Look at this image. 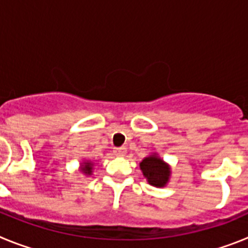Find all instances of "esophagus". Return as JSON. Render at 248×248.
<instances>
[{
	"mask_svg": "<svg viewBox=\"0 0 248 248\" xmlns=\"http://www.w3.org/2000/svg\"><path fill=\"white\" fill-rule=\"evenodd\" d=\"M126 153V149L124 148V146H122V148H115L114 149V154L118 155V156H124V154Z\"/></svg>",
	"mask_w": 248,
	"mask_h": 248,
	"instance_id": "esophagus-1",
	"label": "esophagus"
}]
</instances>
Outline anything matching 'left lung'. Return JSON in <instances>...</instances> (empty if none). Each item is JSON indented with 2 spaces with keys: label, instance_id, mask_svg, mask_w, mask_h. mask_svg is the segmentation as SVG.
Instances as JSON below:
<instances>
[{
  "label": "left lung",
  "instance_id": "8db88e82",
  "mask_svg": "<svg viewBox=\"0 0 248 248\" xmlns=\"http://www.w3.org/2000/svg\"><path fill=\"white\" fill-rule=\"evenodd\" d=\"M140 169L143 171L144 176L148 179L149 184L156 187H163L166 185L170 176V169L164 163L163 160L156 157L155 155L153 156L145 157L140 163Z\"/></svg>",
  "mask_w": 248,
  "mask_h": 248
}]
</instances>
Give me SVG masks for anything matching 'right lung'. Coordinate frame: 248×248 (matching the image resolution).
<instances>
[{
	"label": "right lung",
	"instance_id": "add662e5",
	"mask_svg": "<svg viewBox=\"0 0 248 248\" xmlns=\"http://www.w3.org/2000/svg\"><path fill=\"white\" fill-rule=\"evenodd\" d=\"M82 171H84L85 174H91L92 172V164L91 163H85V165L83 166L82 169Z\"/></svg>",
	"mask_w": 248,
	"mask_h": 248
}]
</instances>
